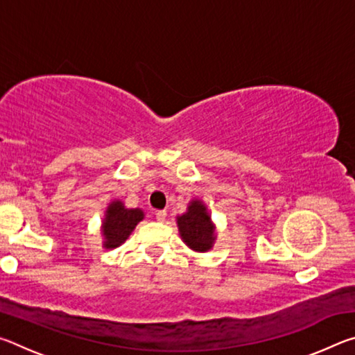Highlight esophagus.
Wrapping results in <instances>:
<instances>
[{
  "label": "esophagus",
  "instance_id": "1",
  "mask_svg": "<svg viewBox=\"0 0 355 355\" xmlns=\"http://www.w3.org/2000/svg\"><path fill=\"white\" fill-rule=\"evenodd\" d=\"M166 216H167V213L164 211V209H158V211L155 213V218H156V220H158V222H164L166 220Z\"/></svg>",
  "mask_w": 355,
  "mask_h": 355
}]
</instances>
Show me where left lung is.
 I'll return each instance as SVG.
<instances>
[{
  "label": "left lung",
  "instance_id": "left-lung-1",
  "mask_svg": "<svg viewBox=\"0 0 355 355\" xmlns=\"http://www.w3.org/2000/svg\"><path fill=\"white\" fill-rule=\"evenodd\" d=\"M180 235L192 250L207 252L214 241V227L200 200H192L188 213L177 219Z\"/></svg>",
  "mask_w": 355,
  "mask_h": 355
}]
</instances>
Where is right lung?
<instances>
[{"instance_id": "add662e5", "label": "right lung", "mask_w": 355, "mask_h": 355, "mask_svg": "<svg viewBox=\"0 0 355 355\" xmlns=\"http://www.w3.org/2000/svg\"><path fill=\"white\" fill-rule=\"evenodd\" d=\"M144 213L139 208H125L122 202H112L106 209V218L103 222L105 248H119L130 233L135 230L137 222L142 220Z\"/></svg>"}]
</instances>
